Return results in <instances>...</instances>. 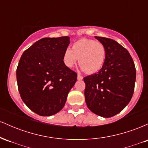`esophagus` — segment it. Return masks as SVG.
Returning a JSON list of instances; mask_svg holds the SVG:
<instances>
[{"instance_id": "1", "label": "esophagus", "mask_w": 148, "mask_h": 148, "mask_svg": "<svg viewBox=\"0 0 148 148\" xmlns=\"http://www.w3.org/2000/svg\"><path fill=\"white\" fill-rule=\"evenodd\" d=\"M77 79H78V80H82V79H83V76L80 75V74H78V76H77Z\"/></svg>"}]
</instances>
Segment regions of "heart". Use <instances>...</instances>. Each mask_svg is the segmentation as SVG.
I'll use <instances>...</instances> for the list:
<instances>
[{
    "label": "heart",
    "instance_id": "obj_1",
    "mask_svg": "<svg viewBox=\"0 0 148 148\" xmlns=\"http://www.w3.org/2000/svg\"><path fill=\"white\" fill-rule=\"evenodd\" d=\"M106 56V47L101 42L83 38L73 43L72 50L67 49L64 51L62 60L66 67L72 68L79 60L81 69L91 74L102 68Z\"/></svg>",
    "mask_w": 148,
    "mask_h": 148
}]
</instances>
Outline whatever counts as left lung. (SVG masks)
<instances>
[{
    "mask_svg": "<svg viewBox=\"0 0 148 148\" xmlns=\"http://www.w3.org/2000/svg\"><path fill=\"white\" fill-rule=\"evenodd\" d=\"M106 47L104 64L97 74L84 78L85 99L95 114L111 118L121 112L132 99L136 68L130 53L111 39L96 37Z\"/></svg>",
    "mask_w": 148,
    "mask_h": 148,
    "instance_id": "obj_1",
    "label": "left lung"
}]
</instances>
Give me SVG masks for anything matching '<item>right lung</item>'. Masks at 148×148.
Segmentation results:
<instances>
[{"mask_svg": "<svg viewBox=\"0 0 148 148\" xmlns=\"http://www.w3.org/2000/svg\"><path fill=\"white\" fill-rule=\"evenodd\" d=\"M68 36L45 37L22 54L17 69L18 89L31 111L50 116L63 108L77 74L64 65V51L70 43Z\"/></svg>", "mask_w": 148, "mask_h": 148, "instance_id": "add662e5", "label": "right lung"}]
</instances>
